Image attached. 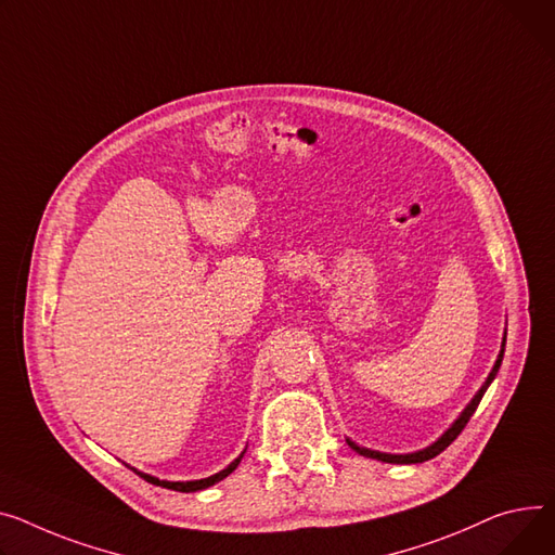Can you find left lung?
I'll return each mask as SVG.
<instances>
[{
    "label": "left lung",
    "instance_id": "obj_1",
    "mask_svg": "<svg viewBox=\"0 0 555 555\" xmlns=\"http://www.w3.org/2000/svg\"><path fill=\"white\" fill-rule=\"evenodd\" d=\"M504 346H506V335H504V339H502V350H500V354H498V361H495V365H493V371L489 373V377H487V382L482 384V388L477 390V395L470 399V403L466 405V409L462 411V415L451 424V428L441 435L437 441H433L430 447H426V449H422V451H415V453H405V455H390V453H379V451H371V449H365V447H359V444H354L352 439H346L348 441V447L352 449V451H357L359 455H363V457H373V460H379V462H388V464H420V462H426V460H433L435 455H439L441 451L444 449H449L453 441L457 439V435L464 430V426L468 424V420L473 417V413H475V409L479 405V401H482V397H485V392H487V388L491 386V382L495 379V375H498V371H500V365H502V357H504Z\"/></svg>",
    "mask_w": 555,
    "mask_h": 555
}]
</instances>
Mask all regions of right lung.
<instances>
[{"label":"right lung","mask_w":555,"mask_h":555,"mask_svg":"<svg viewBox=\"0 0 555 555\" xmlns=\"http://www.w3.org/2000/svg\"><path fill=\"white\" fill-rule=\"evenodd\" d=\"M243 455H245V451L228 466V468H223L220 473H216V475H209V477H205V479H192V482H167V479H158V477H154V475H146V473H140V470H135L140 477H144L146 482H152V485H156V487H163V489H171V491H180V493H192V491H203V489H207V487H211V485H216V482H220V479H225L238 464H241V460H243Z\"/></svg>","instance_id":"right-lung-1"}]
</instances>
